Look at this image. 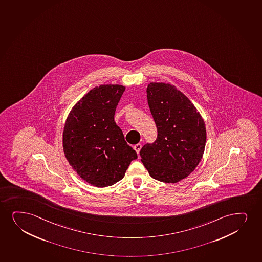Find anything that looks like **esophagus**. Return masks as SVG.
Returning a JSON list of instances; mask_svg holds the SVG:
<instances>
[{
    "mask_svg": "<svg viewBox=\"0 0 262 262\" xmlns=\"http://www.w3.org/2000/svg\"><path fill=\"white\" fill-rule=\"evenodd\" d=\"M141 147H142V145H141V144H137V145H134V150H135L136 152L139 155V151H140V149H141Z\"/></svg>",
    "mask_w": 262,
    "mask_h": 262,
    "instance_id": "1",
    "label": "esophagus"
}]
</instances>
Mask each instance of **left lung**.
Here are the masks:
<instances>
[{
  "label": "left lung",
  "mask_w": 262,
  "mask_h": 262,
  "mask_svg": "<svg viewBox=\"0 0 262 262\" xmlns=\"http://www.w3.org/2000/svg\"><path fill=\"white\" fill-rule=\"evenodd\" d=\"M146 94L158 136L155 143L140 150L141 162L152 178L174 184L187 178L201 162L206 124L191 100L174 84L151 82Z\"/></svg>",
  "instance_id": "obj_1"
}]
</instances>
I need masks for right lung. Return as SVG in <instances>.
I'll return each instance as SVG.
<instances>
[{
	"mask_svg": "<svg viewBox=\"0 0 262 262\" xmlns=\"http://www.w3.org/2000/svg\"><path fill=\"white\" fill-rule=\"evenodd\" d=\"M124 90L121 84L95 86L75 104L65 121V157L83 180L96 187L122 180L138 157L114 120Z\"/></svg>",
	"mask_w": 262,
	"mask_h": 262,
	"instance_id": "add662e5",
	"label": "right lung"
}]
</instances>
